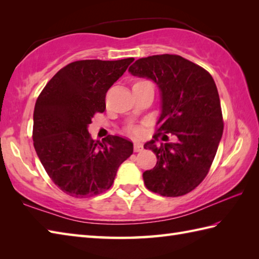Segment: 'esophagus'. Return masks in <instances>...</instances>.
I'll use <instances>...</instances> for the list:
<instances>
[{"instance_id":"esophagus-1","label":"esophagus","mask_w":259,"mask_h":259,"mask_svg":"<svg viewBox=\"0 0 259 259\" xmlns=\"http://www.w3.org/2000/svg\"><path fill=\"white\" fill-rule=\"evenodd\" d=\"M134 149H135L136 152H139V151H141L142 149H144V147H142V145L140 144V142H135Z\"/></svg>"}]
</instances>
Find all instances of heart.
<instances>
[{
	"instance_id": "1",
	"label": "heart",
	"mask_w": 259,
	"mask_h": 259,
	"mask_svg": "<svg viewBox=\"0 0 259 259\" xmlns=\"http://www.w3.org/2000/svg\"><path fill=\"white\" fill-rule=\"evenodd\" d=\"M131 133H133V134H139L140 131H139V129H136V128H134V129H131Z\"/></svg>"
}]
</instances>
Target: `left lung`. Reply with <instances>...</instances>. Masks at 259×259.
I'll use <instances>...</instances> for the list:
<instances>
[{
  "mask_svg": "<svg viewBox=\"0 0 259 259\" xmlns=\"http://www.w3.org/2000/svg\"><path fill=\"white\" fill-rule=\"evenodd\" d=\"M129 72L158 85L161 99L158 131L178 138L176 143L158 145L155 135L146 142L145 149H151L158 160L142 174L145 185L164 197L188 194L205 179L223 136L216 83L205 69L175 54L141 58Z\"/></svg>",
  "mask_w": 259,
  "mask_h": 259,
  "instance_id": "8db88e82",
  "label": "left lung"
}]
</instances>
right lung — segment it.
Wrapping results in <instances>:
<instances>
[{
	"mask_svg": "<svg viewBox=\"0 0 259 259\" xmlns=\"http://www.w3.org/2000/svg\"><path fill=\"white\" fill-rule=\"evenodd\" d=\"M134 58L81 60L48 82L33 113V145L49 177L65 194L97 196L112 186L134 144L118 136L93 140L88 126L106 109V93Z\"/></svg>",
	"mask_w": 259,
	"mask_h": 259,
	"instance_id": "right-lung-1",
	"label": "right lung"
}]
</instances>
